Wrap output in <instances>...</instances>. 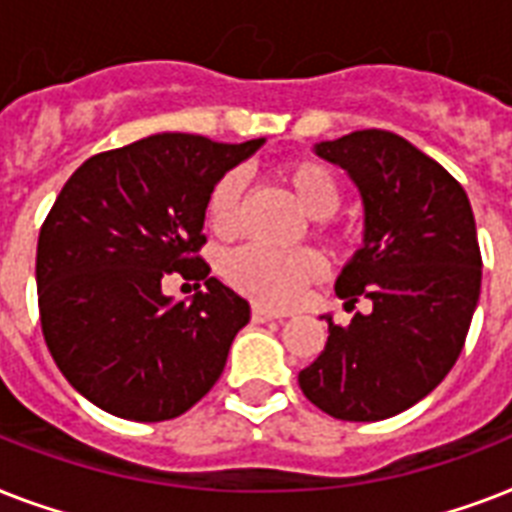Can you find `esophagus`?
I'll use <instances>...</instances> for the list:
<instances>
[{
    "label": "esophagus",
    "instance_id": "obj_1",
    "mask_svg": "<svg viewBox=\"0 0 512 512\" xmlns=\"http://www.w3.org/2000/svg\"><path fill=\"white\" fill-rule=\"evenodd\" d=\"M273 319H281V316L279 313L265 311V308H260V305H252V321H255V324H265V321H273Z\"/></svg>",
    "mask_w": 512,
    "mask_h": 512
}]
</instances>
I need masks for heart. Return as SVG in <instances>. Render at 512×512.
Masks as SVG:
<instances>
[{
  "label": "heart",
  "mask_w": 512,
  "mask_h": 512,
  "mask_svg": "<svg viewBox=\"0 0 512 512\" xmlns=\"http://www.w3.org/2000/svg\"><path fill=\"white\" fill-rule=\"evenodd\" d=\"M279 180L295 196L297 204L313 217V228L324 239H340V223L332 215L340 204V180L335 170L313 156H292L279 164ZM244 180L236 170L217 177L209 188L207 225L217 236H233L239 231V209ZM223 279L236 292L249 297L260 308H287L303 295L308 284L324 273L319 252L313 249H292V252H271L260 247H239L223 260Z\"/></svg>",
  "instance_id": "1"
}]
</instances>
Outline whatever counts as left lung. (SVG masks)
<instances>
[{
  "label": "left lung",
  "instance_id": "left-lung-1",
  "mask_svg": "<svg viewBox=\"0 0 512 512\" xmlns=\"http://www.w3.org/2000/svg\"><path fill=\"white\" fill-rule=\"evenodd\" d=\"M364 199V247L337 276L345 308L369 300L297 374L329 417L377 422L404 412L460 358L481 292V249L468 193L401 135L358 130L316 146Z\"/></svg>",
  "mask_w": 512,
  "mask_h": 512
}]
</instances>
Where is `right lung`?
Returning a JSON list of instances; mask_svg holds the SVG:
<instances>
[{"label":"right lung","instance_id":"1","mask_svg":"<svg viewBox=\"0 0 512 512\" xmlns=\"http://www.w3.org/2000/svg\"><path fill=\"white\" fill-rule=\"evenodd\" d=\"M260 146L162 132L90 156L58 193L36 244L39 321L63 377L103 412L172 420L223 374L249 303L199 255L204 207ZM172 272L205 281L191 304L161 292Z\"/></svg>","mask_w":512,"mask_h":512}]
</instances>
